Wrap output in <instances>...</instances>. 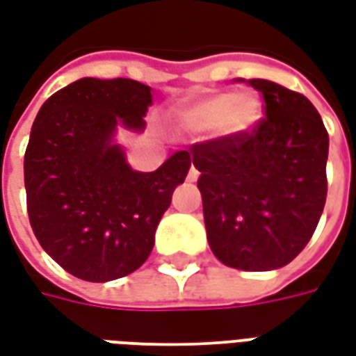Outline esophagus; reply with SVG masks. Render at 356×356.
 Returning a JSON list of instances; mask_svg holds the SVG:
<instances>
[{
  "instance_id": "1",
  "label": "esophagus",
  "mask_w": 356,
  "mask_h": 356,
  "mask_svg": "<svg viewBox=\"0 0 356 356\" xmlns=\"http://www.w3.org/2000/svg\"><path fill=\"white\" fill-rule=\"evenodd\" d=\"M197 178H199V170H197L195 167H191V168H189V172H188V180L189 181H197Z\"/></svg>"
}]
</instances>
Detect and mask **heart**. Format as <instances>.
I'll use <instances>...</instances> for the list:
<instances>
[{
  "label": "heart",
  "mask_w": 356,
  "mask_h": 356,
  "mask_svg": "<svg viewBox=\"0 0 356 356\" xmlns=\"http://www.w3.org/2000/svg\"><path fill=\"white\" fill-rule=\"evenodd\" d=\"M260 118V102L248 92L214 95L191 104L176 113V123L184 132L204 134L216 129L222 136L248 131Z\"/></svg>",
  "instance_id": "1"
}]
</instances>
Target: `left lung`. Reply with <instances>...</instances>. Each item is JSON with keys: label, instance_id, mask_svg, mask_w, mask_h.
Wrapping results in <instances>:
<instances>
[{"label": "left lung", "instance_id": "8db88e82", "mask_svg": "<svg viewBox=\"0 0 356 356\" xmlns=\"http://www.w3.org/2000/svg\"><path fill=\"white\" fill-rule=\"evenodd\" d=\"M245 81V79H238ZM266 102L252 131L197 142L207 238L218 260L243 271L286 266L309 243L326 203L328 132L300 92L248 79Z\"/></svg>", "mask_w": 356, "mask_h": 356}]
</instances>
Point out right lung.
Instances as JSON below:
<instances>
[{"instance_id": "obj_1", "label": "right lung", "mask_w": 356, "mask_h": 356, "mask_svg": "<svg viewBox=\"0 0 356 356\" xmlns=\"http://www.w3.org/2000/svg\"><path fill=\"white\" fill-rule=\"evenodd\" d=\"M152 87L132 79L83 77L41 106L24 153L30 224L51 258L89 282L136 271L155 243L172 191L188 176V152L157 170L129 167L115 127H146Z\"/></svg>"}]
</instances>
